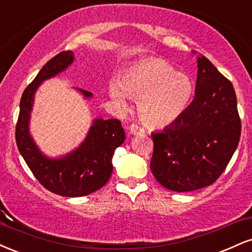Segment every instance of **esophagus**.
<instances>
[{"label":"esophagus","mask_w":252,"mask_h":252,"mask_svg":"<svg viewBox=\"0 0 252 252\" xmlns=\"http://www.w3.org/2000/svg\"><path fill=\"white\" fill-rule=\"evenodd\" d=\"M129 132L134 135H139V134H144L145 131L144 128H141L140 126H138L137 124H132V125L129 126Z\"/></svg>","instance_id":"34e87169"}]
</instances>
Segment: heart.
<instances>
[{
  "label": "heart",
  "instance_id": "obj_1",
  "mask_svg": "<svg viewBox=\"0 0 252 252\" xmlns=\"http://www.w3.org/2000/svg\"><path fill=\"white\" fill-rule=\"evenodd\" d=\"M114 101L125 103L126 94L138 100V113L145 125L164 127L172 124L190 105L193 84L170 63L152 59L129 68L109 85Z\"/></svg>",
  "mask_w": 252,
  "mask_h": 252
}]
</instances>
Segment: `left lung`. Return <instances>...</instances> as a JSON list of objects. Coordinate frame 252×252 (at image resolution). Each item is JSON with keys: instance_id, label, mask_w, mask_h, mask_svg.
Returning a JSON list of instances; mask_svg holds the SVG:
<instances>
[{"instance_id": "obj_1", "label": "left lung", "mask_w": 252, "mask_h": 252, "mask_svg": "<svg viewBox=\"0 0 252 252\" xmlns=\"http://www.w3.org/2000/svg\"><path fill=\"white\" fill-rule=\"evenodd\" d=\"M197 62L193 101L171 125L152 133L151 171L159 184L176 192L214 184L241 138V118L231 81L205 56Z\"/></svg>"}]
</instances>
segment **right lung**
<instances>
[{"instance_id":"add662e5","label":"right lung","mask_w":252,"mask_h":252,"mask_svg":"<svg viewBox=\"0 0 252 252\" xmlns=\"http://www.w3.org/2000/svg\"><path fill=\"white\" fill-rule=\"evenodd\" d=\"M74 61L72 50L61 52L41 68L36 78L23 92L15 138L21 156L44 189L63 197L93 193L108 182L113 171L112 157L125 141V131L118 119H95L86 139L76 150L58 159L42 155L29 133V119L35 92L44 80L58 75ZM85 97L91 92L80 90Z\"/></svg>"}]
</instances>
